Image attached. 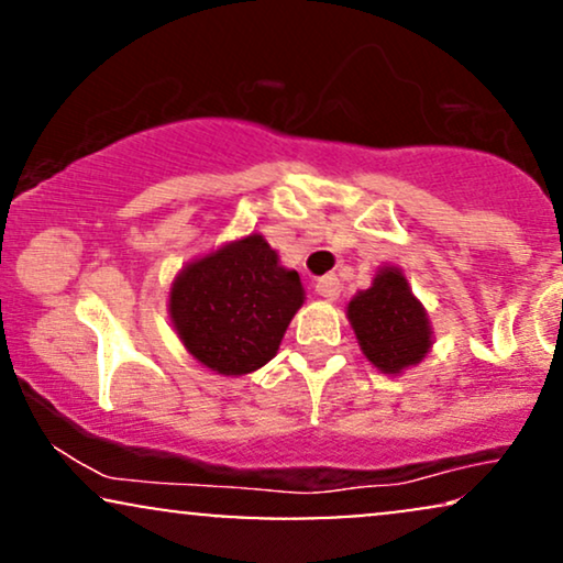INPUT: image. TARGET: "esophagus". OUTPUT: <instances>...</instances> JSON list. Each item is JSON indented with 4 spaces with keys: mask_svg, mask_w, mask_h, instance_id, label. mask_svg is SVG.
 <instances>
[{
    "mask_svg": "<svg viewBox=\"0 0 563 563\" xmlns=\"http://www.w3.org/2000/svg\"><path fill=\"white\" fill-rule=\"evenodd\" d=\"M341 280L335 275H325V277H320L318 283H314V290H318V296H322V299H328V301H335L341 296Z\"/></svg>",
    "mask_w": 563,
    "mask_h": 563,
    "instance_id": "34e87169",
    "label": "esophagus"
}]
</instances>
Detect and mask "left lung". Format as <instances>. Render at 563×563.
<instances>
[{"label":"left lung","instance_id":"8db88e82","mask_svg":"<svg viewBox=\"0 0 563 563\" xmlns=\"http://www.w3.org/2000/svg\"><path fill=\"white\" fill-rule=\"evenodd\" d=\"M349 322L365 357L384 373L421 363L431 346L429 318L399 269H380L373 286L349 301Z\"/></svg>","mask_w":563,"mask_h":563}]
</instances>
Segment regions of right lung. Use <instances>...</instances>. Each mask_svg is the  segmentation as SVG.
<instances>
[{
  "instance_id": "right-lung-1",
  "label": "right lung",
  "mask_w": 563,
  "mask_h": 563,
  "mask_svg": "<svg viewBox=\"0 0 563 563\" xmlns=\"http://www.w3.org/2000/svg\"><path fill=\"white\" fill-rule=\"evenodd\" d=\"M303 303L299 273L277 264L262 235H249L187 264L169 312L187 352L222 376H243L275 357Z\"/></svg>"
}]
</instances>
